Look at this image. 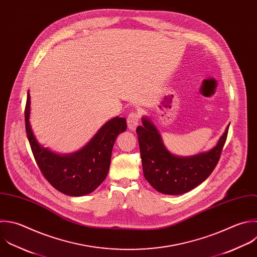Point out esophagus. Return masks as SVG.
Here are the masks:
<instances>
[{
	"label": "esophagus",
	"mask_w": 257,
	"mask_h": 257,
	"mask_svg": "<svg viewBox=\"0 0 257 257\" xmlns=\"http://www.w3.org/2000/svg\"><path fill=\"white\" fill-rule=\"evenodd\" d=\"M139 121H140V114L137 113V112H132L127 115V118H126V122H127V127L131 130V131H134L136 130V127L138 126L139 124Z\"/></svg>",
	"instance_id": "obj_1"
}]
</instances>
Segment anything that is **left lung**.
<instances>
[{
	"instance_id": "8db88e82",
	"label": "left lung",
	"mask_w": 257,
	"mask_h": 257,
	"mask_svg": "<svg viewBox=\"0 0 257 257\" xmlns=\"http://www.w3.org/2000/svg\"><path fill=\"white\" fill-rule=\"evenodd\" d=\"M137 127L142 165L146 180L154 189L167 195H180L204 182L215 169L226 142L228 128L209 152L178 157L165 147L158 128L147 117Z\"/></svg>"
}]
</instances>
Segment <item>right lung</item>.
Segmentation results:
<instances>
[{
	"label": "right lung",
	"instance_id": "add662e5",
	"mask_svg": "<svg viewBox=\"0 0 257 257\" xmlns=\"http://www.w3.org/2000/svg\"><path fill=\"white\" fill-rule=\"evenodd\" d=\"M30 94L27 93L25 125L36 163L46 180L68 196H83L94 191L106 178L113 144L118 134L126 130L124 117H113L96 133L81 150L59 155L42 147L36 140L29 121Z\"/></svg>",
	"mask_w": 257,
	"mask_h": 257
}]
</instances>
